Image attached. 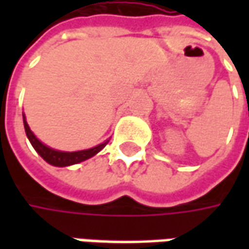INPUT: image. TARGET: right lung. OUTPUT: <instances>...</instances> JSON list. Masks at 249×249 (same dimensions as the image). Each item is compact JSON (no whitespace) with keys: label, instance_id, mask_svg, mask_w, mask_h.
<instances>
[{"label":"right lung","instance_id":"add662e5","mask_svg":"<svg viewBox=\"0 0 249 249\" xmlns=\"http://www.w3.org/2000/svg\"><path fill=\"white\" fill-rule=\"evenodd\" d=\"M23 124H24V130H26V136H27L29 141L32 142L33 148L38 152V155H40L45 162H48V163H50V165H53V166L62 167V166H71V165H74V163H80V162H83V160H86V159L94 157L95 154H98L101 149L104 148V147L109 142V140H107V141H104L102 144L97 145V147H94V148L76 151V152H63V151H56V149H53V148H50V147H47V145H44L43 142L34 136L33 131L30 130L29 124H27V122H26L24 115H23Z\"/></svg>","mask_w":249,"mask_h":249}]
</instances>
